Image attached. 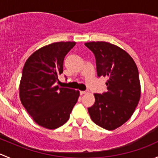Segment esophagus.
I'll use <instances>...</instances> for the list:
<instances>
[{
    "label": "esophagus",
    "instance_id": "1",
    "mask_svg": "<svg viewBox=\"0 0 158 158\" xmlns=\"http://www.w3.org/2000/svg\"><path fill=\"white\" fill-rule=\"evenodd\" d=\"M79 93H80V95H84V94L89 93V91H88V90H85V91H80V92H79Z\"/></svg>",
    "mask_w": 158,
    "mask_h": 158
}]
</instances>
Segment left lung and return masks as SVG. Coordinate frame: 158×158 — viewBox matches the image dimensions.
Masks as SVG:
<instances>
[{"label":"left lung","instance_id":"8db88e82","mask_svg":"<svg viewBox=\"0 0 158 158\" xmlns=\"http://www.w3.org/2000/svg\"><path fill=\"white\" fill-rule=\"evenodd\" d=\"M85 47L94 53L97 75L106 76L107 91L95 93V102L88 111L92 122L107 130H114L127 122L141 97L139 73L127 52L107 42H89Z\"/></svg>","mask_w":158,"mask_h":158}]
</instances>
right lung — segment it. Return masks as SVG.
Here are the masks:
<instances>
[{
  "mask_svg": "<svg viewBox=\"0 0 158 158\" xmlns=\"http://www.w3.org/2000/svg\"><path fill=\"white\" fill-rule=\"evenodd\" d=\"M75 42L45 46L27 59L22 71L20 98L37 125L56 129L64 125L77 102L79 91L60 88L56 83L63 73V60Z\"/></svg>",
  "mask_w": 158,
  "mask_h": 158,
  "instance_id": "add662e5",
  "label": "right lung"
}]
</instances>
